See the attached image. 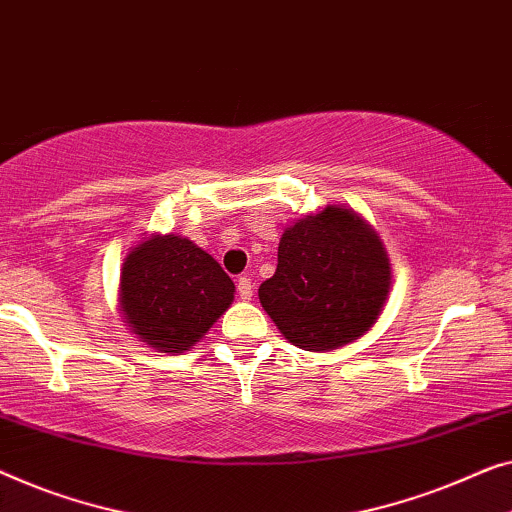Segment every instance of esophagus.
<instances>
[{
	"label": "esophagus",
	"mask_w": 512,
	"mask_h": 512,
	"mask_svg": "<svg viewBox=\"0 0 512 512\" xmlns=\"http://www.w3.org/2000/svg\"><path fill=\"white\" fill-rule=\"evenodd\" d=\"M238 293H240L242 300H251V295H254V286H251L249 277L238 279Z\"/></svg>",
	"instance_id": "1"
}]
</instances>
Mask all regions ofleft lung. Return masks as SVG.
<instances>
[{
    "mask_svg": "<svg viewBox=\"0 0 512 512\" xmlns=\"http://www.w3.org/2000/svg\"><path fill=\"white\" fill-rule=\"evenodd\" d=\"M390 277L379 233L353 210L328 205L286 228L277 272L263 281L258 298L288 342L332 351L376 323Z\"/></svg>",
    "mask_w": 512,
    "mask_h": 512,
    "instance_id": "left-lung-1",
    "label": "left lung"
}]
</instances>
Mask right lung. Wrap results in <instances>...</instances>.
I'll return each instance as SVG.
<instances>
[{
    "label": "right lung",
    "instance_id": "obj_1",
    "mask_svg": "<svg viewBox=\"0 0 512 512\" xmlns=\"http://www.w3.org/2000/svg\"><path fill=\"white\" fill-rule=\"evenodd\" d=\"M233 293L221 265L180 235H152L124 258L120 311L133 335L161 353H184L201 342Z\"/></svg>",
    "mask_w": 512,
    "mask_h": 512
}]
</instances>
